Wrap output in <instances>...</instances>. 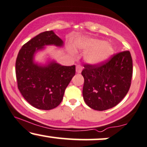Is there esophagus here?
Wrapping results in <instances>:
<instances>
[{"instance_id":"obj_1","label":"esophagus","mask_w":147,"mask_h":147,"mask_svg":"<svg viewBox=\"0 0 147 147\" xmlns=\"http://www.w3.org/2000/svg\"><path fill=\"white\" fill-rule=\"evenodd\" d=\"M82 71V67L81 65H77L76 67V72L77 73H81Z\"/></svg>"}]
</instances>
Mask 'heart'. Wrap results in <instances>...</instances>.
Returning <instances> with one entry per match:
<instances>
[{
    "label": "heart",
    "instance_id": "1",
    "mask_svg": "<svg viewBox=\"0 0 147 147\" xmlns=\"http://www.w3.org/2000/svg\"><path fill=\"white\" fill-rule=\"evenodd\" d=\"M77 45L84 51H88L84 55V60L92 65L105 63L114 52L113 47L111 43L97 38H88L79 40Z\"/></svg>",
    "mask_w": 147,
    "mask_h": 147
}]
</instances>
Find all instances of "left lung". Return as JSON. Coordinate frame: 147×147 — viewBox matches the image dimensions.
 Wrapping results in <instances>:
<instances>
[{"label": "left lung", "instance_id": "1", "mask_svg": "<svg viewBox=\"0 0 147 147\" xmlns=\"http://www.w3.org/2000/svg\"><path fill=\"white\" fill-rule=\"evenodd\" d=\"M83 97L86 104L96 111L115 106L125 97L131 86L133 61L129 51L119 52L99 65H85Z\"/></svg>", "mask_w": 147, "mask_h": 147}]
</instances>
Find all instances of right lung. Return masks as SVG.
Wrapping results in <instances>:
<instances>
[{
    "mask_svg": "<svg viewBox=\"0 0 147 147\" xmlns=\"http://www.w3.org/2000/svg\"><path fill=\"white\" fill-rule=\"evenodd\" d=\"M49 45L63 46V41L52 30L39 34L23 45L16 61L18 90L30 104L41 110L59 105L75 75V65H62L50 57L43 63L35 61L36 54Z\"/></svg>",
    "mask_w": 147,
    "mask_h": 147,
    "instance_id": "obj_1",
    "label": "right lung"
}]
</instances>
